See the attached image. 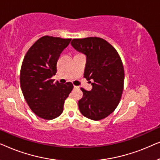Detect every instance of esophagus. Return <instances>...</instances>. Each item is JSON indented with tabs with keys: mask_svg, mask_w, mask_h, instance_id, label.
Segmentation results:
<instances>
[{
	"mask_svg": "<svg viewBox=\"0 0 160 160\" xmlns=\"http://www.w3.org/2000/svg\"><path fill=\"white\" fill-rule=\"evenodd\" d=\"M73 88H74V89H79V87H78V86H74V87H73Z\"/></svg>",
	"mask_w": 160,
	"mask_h": 160,
	"instance_id": "obj_1",
	"label": "esophagus"
}]
</instances>
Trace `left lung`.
<instances>
[{"mask_svg": "<svg viewBox=\"0 0 160 160\" xmlns=\"http://www.w3.org/2000/svg\"><path fill=\"white\" fill-rule=\"evenodd\" d=\"M71 43L76 51L86 55L84 77L92 86L91 91L81 88L83 98L78 101L80 112L95 121L104 119L121 100L124 80L121 58L110 43L98 37L75 38Z\"/></svg>", "mask_w": 160, "mask_h": 160, "instance_id": "obj_1", "label": "left lung"}]
</instances>
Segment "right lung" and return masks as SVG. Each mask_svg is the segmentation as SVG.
I'll list each match as a JSON object with an SVG mask.
<instances>
[{
  "mask_svg": "<svg viewBox=\"0 0 160 160\" xmlns=\"http://www.w3.org/2000/svg\"><path fill=\"white\" fill-rule=\"evenodd\" d=\"M71 38L43 36L30 48L22 65L20 86L24 98L35 114L50 120L63 111L65 100L73 88L71 82H54L57 62Z\"/></svg>",
  "mask_w": 160,
  "mask_h": 160,
  "instance_id": "1",
  "label": "right lung"
}]
</instances>
